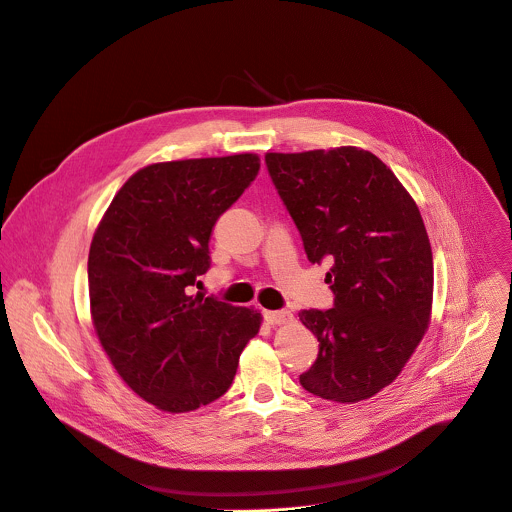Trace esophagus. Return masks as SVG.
Returning <instances> with one entry per match:
<instances>
[{"mask_svg": "<svg viewBox=\"0 0 512 512\" xmlns=\"http://www.w3.org/2000/svg\"><path fill=\"white\" fill-rule=\"evenodd\" d=\"M264 319L270 325H287L293 321V313L291 311H264Z\"/></svg>", "mask_w": 512, "mask_h": 512, "instance_id": "obj_1", "label": "esophagus"}]
</instances>
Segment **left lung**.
<instances>
[{"label":"left lung","instance_id":"8db88e82","mask_svg":"<svg viewBox=\"0 0 512 512\" xmlns=\"http://www.w3.org/2000/svg\"><path fill=\"white\" fill-rule=\"evenodd\" d=\"M272 183L307 258H329L327 311H301L319 342L301 384L333 403H360L392 384L431 323L433 254L415 199L356 146L266 152Z\"/></svg>","mask_w":512,"mask_h":512}]
</instances>
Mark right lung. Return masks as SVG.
I'll return each instance as SVG.
<instances>
[{
  "mask_svg": "<svg viewBox=\"0 0 512 512\" xmlns=\"http://www.w3.org/2000/svg\"><path fill=\"white\" fill-rule=\"evenodd\" d=\"M252 152L154 162L103 213L89 248V305L122 380L164 413H189L232 386L262 315L189 295L209 268L217 217L256 179Z\"/></svg>",
  "mask_w": 512,
  "mask_h": 512,
  "instance_id": "1",
  "label": "right lung"
}]
</instances>
